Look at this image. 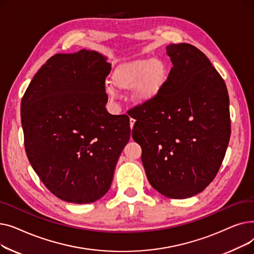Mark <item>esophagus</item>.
Here are the masks:
<instances>
[{"mask_svg":"<svg viewBox=\"0 0 254 254\" xmlns=\"http://www.w3.org/2000/svg\"><path fill=\"white\" fill-rule=\"evenodd\" d=\"M135 122H136V120H135L134 118H130V119H129V126H130V128H132V127H134Z\"/></svg>","mask_w":254,"mask_h":254,"instance_id":"obj_1","label":"esophagus"}]
</instances>
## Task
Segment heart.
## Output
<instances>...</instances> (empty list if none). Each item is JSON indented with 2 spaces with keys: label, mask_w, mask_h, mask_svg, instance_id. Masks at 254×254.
<instances>
[{
  "label": "heart",
  "mask_w": 254,
  "mask_h": 254,
  "mask_svg": "<svg viewBox=\"0 0 254 254\" xmlns=\"http://www.w3.org/2000/svg\"><path fill=\"white\" fill-rule=\"evenodd\" d=\"M112 83L120 90L132 91V98L138 103H150L161 93L168 79L166 64L159 60L141 59L118 65L113 71ZM107 95L111 99L117 97L116 89L108 84Z\"/></svg>",
  "instance_id": "heart-1"
}]
</instances>
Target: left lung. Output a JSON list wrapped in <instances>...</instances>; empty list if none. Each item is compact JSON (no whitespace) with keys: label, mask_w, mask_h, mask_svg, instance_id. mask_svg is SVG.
I'll return each mask as SVG.
<instances>
[{"label":"left lung","mask_w":254,"mask_h":254,"mask_svg":"<svg viewBox=\"0 0 254 254\" xmlns=\"http://www.w3.org/2000/svg\"><path fill=\"white\" fill-rule=\"evenodd\" d=\"M173 64L161 93L136 107L132 139L152 188L170 198L190 197L215 178L231 137L229 93L204 53L170 44Z\"/></svg>","instance_id":"left-lung-1"}]
</instances>
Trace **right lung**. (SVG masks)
Instances as JSON below:
<instances>
[{
  "label": "right lung",
  "mask_w": 254,
  "mask_h": 254,
  "mask_svg": "<svg viewBox=\"0 0 254 254\" xmlns=\"http://www.w3.org/2000/svg\"><path fill=\"white\" fill-rule=\"evenodd\" d=\"M93 50L58 53L21 100L24 148L43 184L63 201L87 204L109 190L129 140V117L112 115L105 80L111 64Z\"/></svg>",
  "instance_id": "1"
}]
</instances>
